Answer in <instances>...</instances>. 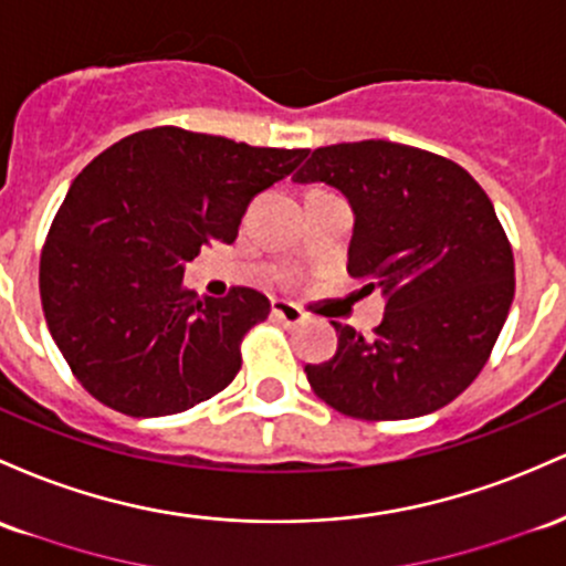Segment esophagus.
<instances>
[{"label":"esophagus","instance_id":"34e87169","mask_svg":"<svg viewBox=\"0 0 566 566\" xmlns=\"http://www.w3.org/2000/svg\"><path fill=\"white\" fill-rule=\"evenodd\" d=\"M273 316H276V319L282 322L284 327H297L303 319H306V314H303L301 308L293 306V303H287V301L273 303Z\"/></svg>","mask_w":566,"mask_h":566}]
</instances>
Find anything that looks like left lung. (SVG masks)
Wrapping results in <instances>:
<instances>
[{"instance_id":"left-lung-1","label":"left lung","mask_w":566,"mask_h":566,"mask_svg":"<svg viewBox=\"0 0 566 566\" xmlns=\"http://www.w3.org/2000/svg\"><path fill=\"white\" fill-rule=\"evenodd\" d=\"M293 179L344 192L346 269L387 297L374 338L333 322V359L306 365L314 392L368 421L449 406L486 365L515 293L511 241L486 192L454 160L384 139L319 147Z\"/></svg>"}]
</instances>
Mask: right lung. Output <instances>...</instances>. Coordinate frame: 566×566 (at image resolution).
Instances as JSON below:
<instances>
[{"mask_svg": "<svg viewBox=\"0 0 566 566\" xmlns=\"http://www.w3.org/2000/svg\"><path fill=\"white\" fill-rule=\"evenodd\" d=\"M306 155L158 126L74 177L42 247L40 295L55 346L98 402L150 419L233 381L269 297L250 287L198 297L185 263L235 241L252 198Z\"/></svg>", "mask_w": 566, "mask_h": 566, "instance_id": "right-lung-1", "label": "right lung"}]
</instances>
